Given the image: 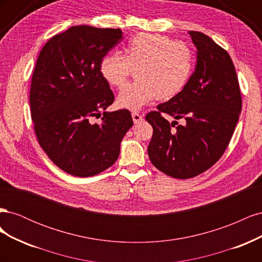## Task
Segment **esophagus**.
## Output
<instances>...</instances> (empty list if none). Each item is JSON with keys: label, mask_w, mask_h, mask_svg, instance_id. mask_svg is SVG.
<instances>
[{"label": "esophagus", "mask_w": 262, "mask_h": 262, "mask_svg": "<svg viewBox=\"0 0 262 262\" xmlns=\"http://www.w3.org/2000/svg\"><path fill=\"white\" fill-rule=\"evenodd\" d=\"M132 119H133L134 123H139L140 121L143 120V116L140 115V114L137 113V112H133V113H132Z\"/></svg>", "instance_id": "esophagus-1"}]
</instances>
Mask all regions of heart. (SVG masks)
I'll list each match as a JSON object with an SVG mask.
<instances>
[{"label": "heart", "instance_id": "obj_1", "mask_svg": "<svg viewBox=\"0 0 262 262\" xmlns=\"http://www.w3.org/2000/svg\"><path fill=\"white\" fill-rule=\"evenodd\" d=\"M104 80L122 89L136 70L138 80L118 96L119 107L138 110L155 98L170 100L185 89L192 70V53L181 41L160 34L142 33L133 37L125 49L106 54L99 64Z\"/></svg>", "mask_w": 262, "mask_h": 262}]
</instances>
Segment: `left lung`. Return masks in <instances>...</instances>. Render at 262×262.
Returning <instances> with one entry per match:
<instances>
[{"mask_svg":"<svg viewBox=\"0 0 262 262\" xmlns=\"http://www.w3.org/2000/svg\"><path fill=\"white\" fill-rule=\"evenodd\" d=\"M196 47V67L185 89L145 116L153 126L147 153L155 167L166 175L188 179L215 164L238 122L242 110L239 83L225 49L199 31H189ZM165 115L184 124L172 129Z\"/></svg>","mask_w":262,"mask_h":262,"instance_id":"obj_1","label":"left lung"}]
</instances>
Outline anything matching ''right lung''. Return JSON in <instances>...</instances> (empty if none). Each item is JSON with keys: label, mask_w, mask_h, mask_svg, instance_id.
<instances>
[{"label": "right lung", "mask_w": 262, "mask_h": 262, "mask_svg": "<svg viewBox=\"0 0 262 262\" xmlns=\"http://www.w3.org/2000/svg\"><path fill=\"white\" fill-rule=\"evenodd\" d=\"M122 39L120 28L73 26L39 53L29 94L35 133L50 160L70 175L91 177L114 165L133 125L128 109L105 112L115 96L99 70ZM101 111L102 122L92 124Z\"/></svg>", "instance_id": "add662e5"}]
</instances>
